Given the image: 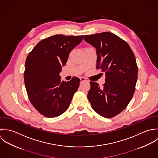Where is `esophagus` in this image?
<instances>
[{
	"label": "esophagus",
	"mask_w": 158,
	"mask_h": 158,
	"mask_svg": "<svg viewBox=\"0 0 158 158\" xmlns=\"http://www.w3.org/2000/svg\"><path fill=\"white\" fill-rule=\"evenodd\" d=\"M80 80H81V83H83V82H85L87 81V80H86L85 78H84V77L81 78Z\"/></svg>",
	"instance_id": "obj_1"
}]
</instances>
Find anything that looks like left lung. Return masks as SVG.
Listing matches in <instances>:
<instances>
[{
    "mask_svg": "<svg viewBox=\"0 0 158 158\" xmlns=\"http://www.w3.org/2000/svg\"><path fill=\"white\" fill-rule=\"evenodd\" d=\"M84 39L96 48V69L106 75L102 87L90 82L88 99L96 113L112 118L126 108L134 94L138 73L135 56L125 40L110 32L84 35Z\"/></svg>",
    "mask_w": 158,
    "mask_h": 158,
    "instance_id": "left-lung-1",
    "label": "left lung"
}]
</instances>
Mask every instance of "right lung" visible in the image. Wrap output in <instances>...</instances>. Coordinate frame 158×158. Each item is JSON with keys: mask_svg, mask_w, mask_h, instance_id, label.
I'll return each mask as SVG.
<instances>
[{"mask_svg": "<svg viewBox=\"0 0 158 158\" xmlns=\"http://www.w3.org/2000/svg\"><path fill=\"white\" fill-rule=\"evenodd\" d=\"M82 39L83 35L49 36L41 40L26 58L24 78L27 94L33 107L44 117L63 114L79 88L78 77L61 82L59 73L72 49Z\"/></svg>", "mask_w": 158, "mask_h": 158, "instance_id": "right-lung-1", "label": "right lung"}]
</instances>
